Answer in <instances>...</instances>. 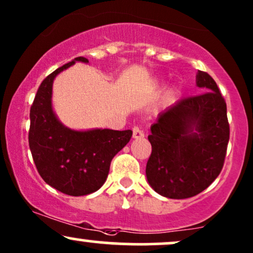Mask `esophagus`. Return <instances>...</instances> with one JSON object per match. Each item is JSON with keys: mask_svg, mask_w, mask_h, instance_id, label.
I'll use <instances>...</instances> for the list:
<instances>
[{"mask_svg": "<svg viewBox=\"0 0 253 253\" xmlns=\"http://www.w3.org/2000/svg\"><path fill=\"white\" fill-rule=\"evenodd\" d=\"M132 132H133V138H134V139H140V138H143V136H144V132L141 130L140 127H138V126L133 127Z\"/></svg>", "mask_w": 253, "mask_h": 253, "instance_id": "1", "label": "esophagus"}]
</instances>
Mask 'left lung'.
<instances>
[{
    "instance_id": "1",
    "label": "left lung",
    "mask_w": 253,
    "mask_h": 253,
    "mask_svg": "<svg viewBox=\"0 0 253 253\" xmlns=\"http://www.w3.org/2000/svg\"><path fill=\"white\" fill-rule=\"evenodd\" d=\"M196 85L202 94L176 102L151 126L147 181L169 199L200 194L219 176L225 162L229 140L225 98L207 72H197Z\"/></svg>"
}]
</instances>
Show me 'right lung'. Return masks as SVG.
I'll return each instance as SVG.
<instances>
[{
    "mask_svg": "<svg viewBox=\"0 0 253 253\" xmlns=\"http://www.w3.org/2000/svg\"><path fill=\"white\" fill-rule=\"evenodd\" d=\"M77 57L48 75L38 89L31 107L28 143L38 172L48 185L70 196H82L100 189L106 182L110 162L128 143L132 130H74L58 120L52 108V84L59 72Z\"/></svg>",
    "mask_w": 253,
    "mask_h": 253,
    "instance_id": "add662e5",
    "label": "right lung"
}]
</instances>
